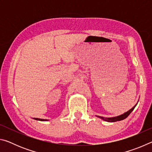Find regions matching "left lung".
Wrapping results in <instances>:
<instances>
[{
	"label": "left lung",
	"mask_w": 152,
	"mask_h": 152,
	"mask_svg": "<svg viewBox=\"0 0 152 152\" xmlns=\"http://www.w3.org/2000/svg\"><path fill=\"white\" fill-rule=\"evenodd\" d=\"M136 105H137V104H136L134 107H133L132 109H131L129 110H128L127 112H126L125 113H123V114L121 115H119V116L117 117H109V118H107V117H101V116H97L96 117H99L100 119H101L102 120L105 121H108V122H115V121H121V120H123L127 118L129 115H130V113H132L133 109H135V107H136Z\"/></svg>",
	"instance_id": "obj_1"
}]
</instances>
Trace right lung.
<instances>
[{"mask_svg":"<svg viewBox=\"0 0 152 152\" xmlns=\"http://www.w3.org/2000/svg\"><path fill=\"white\" fill-rule=\"evenodd\" d=\"M34 119L38 120V121H48L47 119H39V118H34Z\"/></svg>","mask_w":152,"mask_h":152,"instance_id":"add662e5","label":"right lung"}]
</instances>
